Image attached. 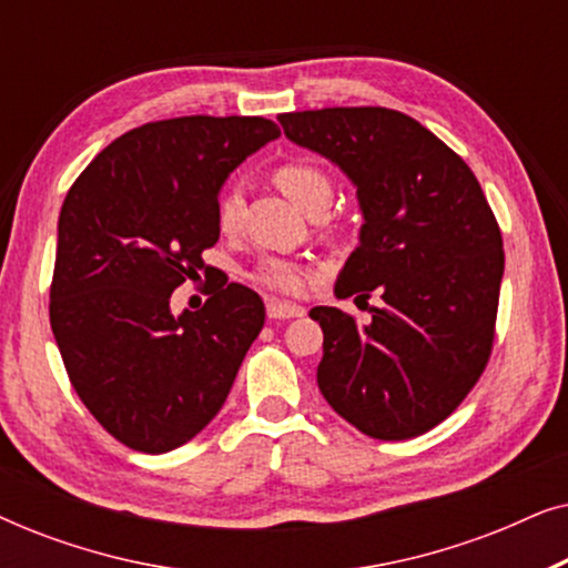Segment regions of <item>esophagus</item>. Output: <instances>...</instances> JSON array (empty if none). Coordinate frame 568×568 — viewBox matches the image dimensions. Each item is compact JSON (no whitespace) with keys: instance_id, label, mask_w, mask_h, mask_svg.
I'll use <instances>...</instances> for the list:
<instances>
[{"instance_id":"34e87169","label":"esophagus","mask_w":568,"mask_h":568,"mask_svg":"<svg viewBox=\"0 0 568 568\" xmlns=\"http://www.w3.org/2000/svg\"><path fill=\"white\" fill-rule=\"evenodd\" d=\"M266 313H268L271 321H290V317L305 315V307L292 305V302H282V300H268L266 302Z\"/></svg>"}]
</instances>
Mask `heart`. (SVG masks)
<instances>
[{"instance_id":"1","label":"heart","mask_w":568,"mask_h":568,"mask_svg":"<svg viewBox=\"0 0 568 568\" xmlns=\"http://www.w3.org/2000/svg\"><path fill=\"white\" fill-rule=\"evenodd\" d=\"M274 183L294 206H300L305 214L325 212L331 204L333 183L323 168L307 160H290L274 170ZM245 196L237 183H230L227 189L220 193L216 201V224L222 232H235L243 220ZM253 282L266 286V290L282 292V294H302L307 286L310 271L294 261L282 258H263L258 266L253 268Z\"/></svg>"}]
</instances>
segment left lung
<instances>
[{"instance_id": "left-lung-1", "label": "left lung", "mask_w": 568, "mask_h": 568, "mask_svg": "<svg viewBox=\"0 0 568 568\" xmlns=\"http://www.w3.org/2000/svg\"><path fill=\"white\" fill-rule=\"evenodd\" d=\"M294 144L344 170L364 224L336 297L369 300L364 325L313 307L317 387L367 437L398 442L453 414L484 375L504 276L501 230L460 154L390 108L282 113Z\"/></svg>"}]
</instances>
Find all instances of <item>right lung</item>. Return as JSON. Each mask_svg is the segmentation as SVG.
Segmentation results:
<instances>
[{"label": "right lung", "instance_id": "obj_1", "mask_svg": "<svg viewBox=\"0 0 568 568\" xmlns=\"http://www.w3.org/2000/svg\"><path fill=\"white\" fill-rule=\"evenodd\" d=\"M282 131L261 115H183L115 139L82 170L59 214L51 331L100 426L139 453L196 437L227 400L266 307L243 284L170 313L185 278L209 276L227 175Z\"/></svg>", "mask_w": 568, "mask_h": 568}]
</instances>
